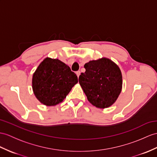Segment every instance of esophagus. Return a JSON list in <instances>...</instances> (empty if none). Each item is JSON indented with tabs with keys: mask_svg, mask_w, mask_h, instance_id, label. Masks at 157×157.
Returning <instances> with one entry per match:
<instances>
[{
	"mask_svg": "<svg viewBox=\"0 0 157 157\" xmlns=\"http://www.w3.org/2000/svg\"><path fill=\"white\" fill-rule=\"evenodd\" d=\"M76 76H77V77L78 78L80 75H81V72H80V71H77V72H76Z\"/></svg>",
	"mask_w": 157,
	"mask_h": 157,
	"instance_id": "obj_1",
	"label": "esophagus"
}]
</instances>
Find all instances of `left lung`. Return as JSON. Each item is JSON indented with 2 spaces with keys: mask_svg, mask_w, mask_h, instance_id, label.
I'll list each match as a JSON object with an SVG mask.
<instances>
[{
  "mask_svg": "<svg viewBox=\"0 0 157 157\" xmlns=\"http://www.w3.org/2000/svg\"><path fill=\"white\" fill-rule=\"evenodd\" d=\"M86 71L79 76L80 85L89 101L99 109H106L116 102L121 93L123 76L113 60L105 57L85 64Z\"/></svg>",
  "mask_w": 157,
  "mask_h": 157,
  "instance_id": "obj_1",
  "label": "left lung"
}]
</instances>
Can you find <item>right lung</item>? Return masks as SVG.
Instances as JSON below:
<instances>
[{
  "mask_svg": "<svg viewBox=\"0 0 157 157\" xmlns=\"http://www.w3.org/2000/svg\"><path fill=\"white\" fill-rule=\"evenodd\" d=\"M77 82V76L65 63L47 57L34 72L32 86L38 100L51 106L62 102Z\"/></svg>",
  "mask_w": 157,
  "mask_h": 157,
  "instance_id": "right-lung-1",
  "label": "right lung"
}]
</instances>
